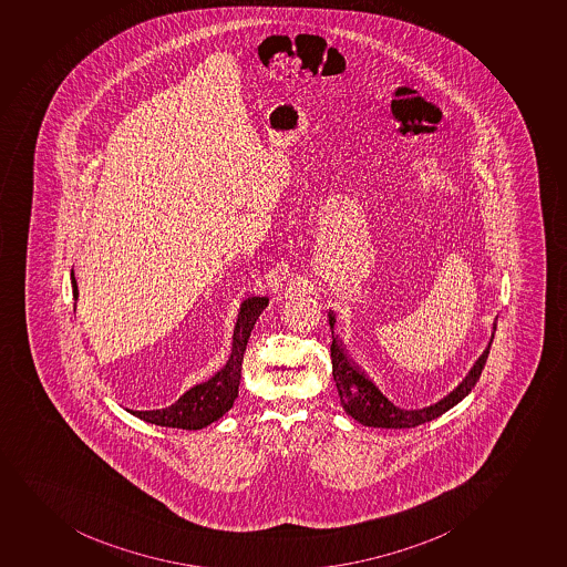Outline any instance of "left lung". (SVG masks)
<instances>
[{
  "instance_id": "left-lung-1",
  "label": "left lung",
  "mask_w": 567,
  "mask_h": 567,
  "mask_svg": "<svg viewBox=\"0 0 567 567\" xmlns=\"http://www.w3.org/2000/svg\"><path fill=\"white\" fill-rule=\"evenodd\" d=\"M330 328H334V313H328ZM334 334V332H332ZM495 340V332L491 336L489 346L483 351L482 357L477 358L476 364L468 371L465 381L453 392L439 401L435 405L417 409V411H403L395 406L392 401H388L379 392V388L368 379V377L358 370L357 365L347 360V354L341 349L336 338H332L330 346V357H332V377H334L338 394H340L341 406L346 409L349 416L354 417L357 422L368 427H386V430H409L416 427L420 423L431 422L435 417L442 416L444 412L450 411L452 406L457 405L461 400H465L471 394L472 388L476 386L477 379L482 375L483 365L489 357L491 343Z\"/></svg>"
}]
</instances>
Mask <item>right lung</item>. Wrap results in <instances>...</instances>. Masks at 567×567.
<instances>
[{
  "label": "right lung",
  "instance_id": "1",
  "mask_svg": "<svg viewBox=\"0 0 567 567\" xmlns=\"http://www.w3.org/2000/svg\"><path fill=\"white\" fill-rule=\"evenodd\" d=\"M72 292L78 298V286L72 276ZM269 305L267 297H251L240 306L239 319L233 332V351L227 364L221 368L209 381L190 388L177 403L161 411H131L134 416L145 422L162 425V427H177V430H202L218 417L224 416L233 406V401L239 394L240 368L245 357L251 328L257 317Z\"/></svg>",
  "mask_w": 567,
  "mask_h": 567
}]
</instances>
